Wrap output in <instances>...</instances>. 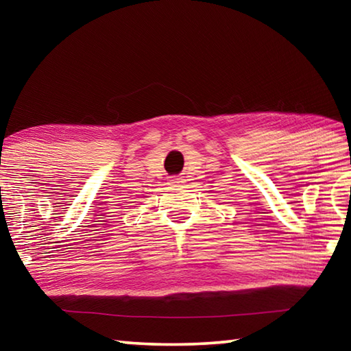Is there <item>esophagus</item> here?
Segmentation results:
<instances>
[{"instance_id": "34e87169", "label": "esophagus", "mask_w": 351, "mask_h": 351, "mask_svg": "<svg viewBox=\"0 0 351 351\" xmlns=\"http://www.w3.org/2000/svg\"><path fill=\"white\" fill-rule=\"evenodd\" d=\"M181 182H182V180H181V178H178V176H171L169 180V184H170V186H173V187L180 186Z\"/></svg>"}]
</instances>
